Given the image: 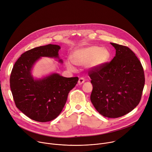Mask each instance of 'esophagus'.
Masks as SVG:
<instances>
[{"label":"esophagus","instance_id":"34e87169","mask_svg":"<svg viewBox=\"0 0 152 152\" xmlns=\"http://www.w3.org/2000/svg\"><path fill=\"white\" fill-rule=\"evenodd\" d=\"M85 79H84L83 78H79V80H78V85H82V84L84 83V82H85Z\"/></svg>","mask_w":152,"mask_h":152}]
</instances>
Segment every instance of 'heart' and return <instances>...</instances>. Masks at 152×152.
Returning <instances> with one entry per match:
<instances>
[{
	"mask_svg": "<svg viewBox=\"0 0 152 152\" xmlns=\"http://www.w3.org/2000/svg\"><path fill=\"white\" fill-rule=\"evenodd\" d=\"M110 57L109 50L106 48L91 45L75 49L71 56L72 60H67L66 64L71 71H75L74 64L86 66L89 69H96L106 63Z\"/></svg>",
	"mask_w": 152,
	"mask_h": 152,
	"instance_id": "obj_1",
	"label": "heart"
}]
</instances>
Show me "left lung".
<instances>
[{"label": "left lung", "mask_w": 152, "mask_h": 152, "mask_svg": "<svg viewBox=\"0 0 152 152\" xmlns=\"http://www.w3.org/2000/svg\"><path fill=\"white\" fill-rule=\"evenodd\" d=\"M116 54L109 63L91 69L89 75L93 89L91 101L105 117L126 115L139 104L145 83L142 64L128 47L110 43Z\"/></svg>", "instance_id": "left-lung-1"}]
</instances>
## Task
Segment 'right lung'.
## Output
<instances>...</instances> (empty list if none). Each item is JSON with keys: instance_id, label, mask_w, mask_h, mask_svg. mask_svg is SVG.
Here are the masks:
<instances>
[{"instance_id": "1", "label": "right lung", "mask_w": 152, "mask_h": 152, "mask_svg": "<svg viewBox=\"0 0 152 152\" xmlns=\"http://www.w3.org/2000/svg\"><path fill=\"white\" fill-rule=\"evenodd\" d=\"M60 49V46L51 44L31 49L22 54L13 66L10 81L15 104L31 120L44 123L56 118L78 82L77 77L66 78L56 73L39 80L31 75L33 65L41 57L58 58Z\"/></svg>"}]
</instances>
